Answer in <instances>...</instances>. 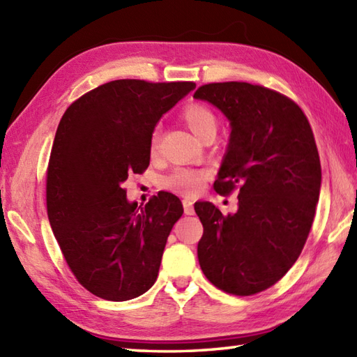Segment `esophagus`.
<instances>
[{
  "label": "esophagus",
  "instance_id": "34e87169",
  "mask_svg": "<svg viewBox=\"0 0 357 357\" xmlns=\"http://www.w3.org/2000/svg\"><path fill=\"white\" fill-rule=\"evenodd\" d=\"M183 204H184V211H185V215H193V213H195L193 202H192L190 199H184V201H183Z\"/></svg>",
  "mask_w": 357,
  "mask_h": 357
}]
</instances>
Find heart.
Masks as SVG:
<instances>
[{
	"label": "heart",
	"instance_id": "1",
	"mask_svg": "<svg viewBox=\"0 0 357 357\" xmlns=\"http://www.w3.org/2000/svg\"><path fill=\"white\" fill-rule=\"evenodd\" d=\"M181 118L190 130L206 141L210 136H215L218 130V118L210 107L199 102H190L181 112ZM159 146V132L153 130L150 136L149 149L150 153H156ZM206 183V173L195 169H176L164 179V187L172 192H178L187 196L199 193Z\"/></svg>",
	"mask_w": 357,
	"mask_h": 357
}]
</instances>
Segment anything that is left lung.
<instances>
[{"instance_id":"8db88e82","label":"left lung","mask_w":357,"mask_h":357,"mask_svg":"<svg viewBox=\"0 0 357 357\" xmlns=\"http://www.w3.org/2000/svg\"><path fill=\"white\" fill-rule=\"evenodd\" d=\"M193 98L230 119L231 133L213 188L238 190V211L196 202L204 234L198 259L211 284L229 294L267 290L293 267L313 225L321 161L305 113L290 98L250 82H210Z\"/></svg>"}]
</instances>
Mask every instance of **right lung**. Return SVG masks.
<instances>
[{
  "label": "right lung",
  "instance_id": "add662e5",
  "mask_svg": "<svg viewBox=\"0 0 357 357\" xmlns=\"http://www.w3.org/2000/svg\"><path fill=\"white\" fill-rule=\"evenodd\" d=\"M192 81L116 79L79 96L53 141L45 201L53 234L73 276L105 301L138 298L155 284L183 202L159 192L146 207L123 183L150 164V136Z\"/></svg>",
  "mask_w": 357,
  "mask_h": 357
}]
</instances>
